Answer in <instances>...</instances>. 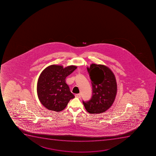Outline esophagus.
<instances>
[{"mask_svg":"<svg viewBox=\"0 0 156 156\" xmlns=\"http://www.w3.org/2000/svg\"><path fill=\"white\" fill-rule=\"evenodd\" d=\"M75 97L76 98H80L81 94H76Z\"/></svg>","mask_w":156,"mask_h":156,"instance_id":"1","label":"esophagus"}]
</instances>
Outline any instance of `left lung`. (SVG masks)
<instances>
[{"mask_svg": "<svg viewBox=\"0 0 156 156\" xmlns=\"http://www.w3.org/2000/svg\"><path fill=\"white\" fill-rule=\"evenodd\" d=\"M87 69L91 80L93 94L90 100L83 101V104L90 114L101 113L112 106L115 99V77L111 69L104 65L93 63Z\"/></svg>", "mask_w": 156, "mask_h": 156, "instance_id": "8db88e82", "label": "left lung"}]
</instances>
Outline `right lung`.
<instances>
[{"label": "right lung", "instance_id": "right-lung-1", "mask_svg": "<svg viewBox=\"0 0 156 156\" xmlns=\"http://www.w3.org/2000/svg\"><path fill=\"white\" fill-rule=\"evenodd\" d=\"M75 66L63 68L53 65L42 71L37 83V96L44 106L52 111L63 110L75 98L66 82V78L76 69Z\"/></svg>", "mask_w": 156, "mask_h": 156}]
</instances>
